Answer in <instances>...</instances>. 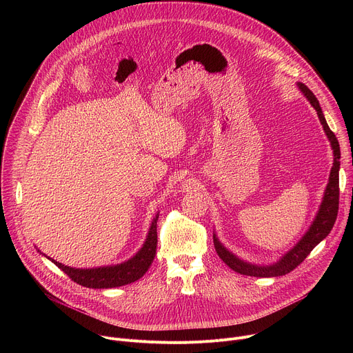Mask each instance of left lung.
<instances>
[{
    "label": "left lung",
    "instance_id": "obj_1",
    "mask_svg": "<svg viewBox=\"0 0 353 353\" xmlns=\"http://www.w3.org/2000/svg\"><path fill=\"white\" fill-rule=\"evenodd\" d=\"M297 86L300 88V90L305 93V96L310 100L312 106L316 109L319 119L323 124V128L327 134V137L330 138L332 150H334V165L330 173V181L327 184L325 188V194L323 198V203L320 207V211L313 222V225L310 226V229L307 230V233L301 237V240L286 253L276 264L274 265H268V267H257L253 264L244 263L241 260H239L236 256H233L230 251H228L216 239V236L214 234V245L218 256L222 259V261L232 268L234 272L243 274V275H248V276H257V278H271V276H281V275H286L288 272L293 271L297 265H300L301 263L305 261V259L310 254V251L321 241L324 240L328 233L331 232L335 221H336V215H338V207H339V159H341V150H339V143L338 139L335 137V134L330 130L325 117L323 114V110L320 108V103L317 97L314 96V93L305 85L299 82Z\"/></svg>",
    "mask_w": 353,
    "mask_h": 353
}]
</instances>
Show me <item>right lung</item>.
I'll list each match as a JSON object with an SVG mask.
<instances>
[{"mask_svg": "<svg viewBox=\"0 0 353 353\" xmlns=\"http://www.w3.org/2000/svg\"><path fill=\"white\" fill-rule=\"evenodd\" d=\"M157 222L158 215L150 225L146 241L138 253L128 261L113 265V267H102V268H90V270H79L63 265L56 260H52L63 272H65L74 282L92 288V289H109L119 288L123 285H128L131 282L138 281L148 268L152 264L157 254L158 244V233H157Z\"/></svg>", "mask_w": 353, "mask_h": 353, "instance_id": "obj_1", "label": "right lung"}]
</instances>
